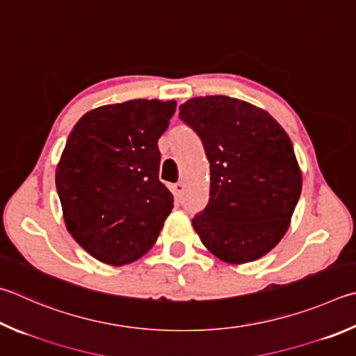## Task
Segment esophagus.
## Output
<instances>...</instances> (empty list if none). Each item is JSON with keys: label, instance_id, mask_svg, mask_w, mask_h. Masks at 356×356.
Here are the masks:
<instances>
[{"label": "esophagus", "instance_id": "esophagus-1", "mask_svg": "<svg viewBox=\"0 0 356 356\" xmlns=\"http://www.w3.org/2000/svg\"><path fill=\"white\" fill-rule=\"evenodd\" d=\"M184 190H185V185L182 182H177V184L172 185V193H174V196H176L177 199L182 197Z\"/></svg>", "mask_w": 356, "mask_h": 356}]
</instances>
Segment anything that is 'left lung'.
<instances>
[{
	"label": "left lung",
	"mask_w": 356,
	"mask_h": 356,
	"mask_svg": "<svg viewBox=\"0 0 356 356\" xmlns=\"http://www.w3.org/2000/svg\"><path fill=\"white\" fill-rule=\"evenodd\" d=\"M179 108L210 163V199L193 227L219 260H258L286 234L300 197L288 134L266 111L230 96H200Z\"/></svg>",
	"instance_id": "8db88e82"
}]
</instances>
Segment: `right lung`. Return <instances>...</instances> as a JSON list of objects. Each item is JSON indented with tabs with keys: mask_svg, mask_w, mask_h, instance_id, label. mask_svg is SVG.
I'll use <instances>...</instances> for the list:
<instances>
[{
	"mask_svg": "<svg viewBox=\"0 0 356 356\" xmlns=\"http://www.w3.org/2000/svg\"><path fill=\"white\" fill-rule=\"evenodd\" d=\"M176 101L102 106L76 122L56 170L63 219L90 255L122 266L143 257L172 210L157 141Z\"/></svg>",
	"mask_w": 356,
	"mask_h": 356,
	"instance_id": "right-lung-1",
	"label": "right lung"
}]
</instances>
